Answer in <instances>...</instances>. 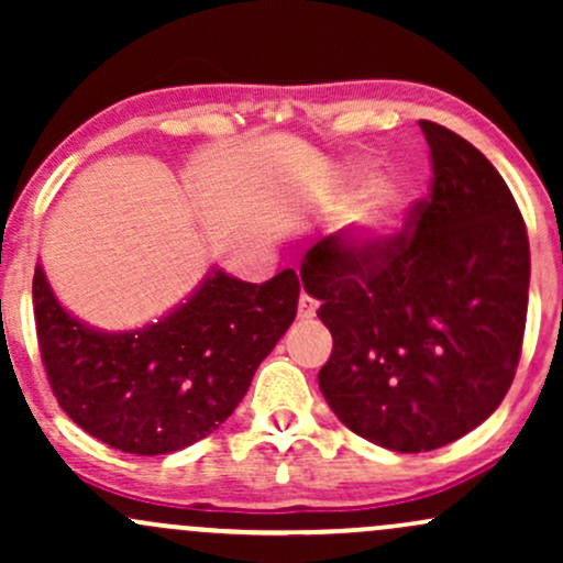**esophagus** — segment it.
Returning <instances> with one entry per match:
<instances>
[{
	"mask_svg": "<svg viewBox=\"0 0 563 563\" xmlns=\"http://www.w3.org/2000/svg\"><path fill=\"white\" fill-rule=\"evenodd\" d=\"M318 314V301L309 294H301L299 299V320H312Z\"/></svg>",
	"mask_w": 563,
	"mask_h": 563,
	"instance_id": "34e87169",
	"label": "esophagus"
}]
</instances>
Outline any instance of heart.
<instances>
[{"label": "heart", "mask_w": 563, "mask_h": 563, "mask_svg": "<svg viewBox=\"0 0 563 563\" xmlns=\"http://www.w3.org/2000/svg\"><path fill=\"white\" fill-rule=\"evenodd\" d=\"M349 190H363L335 222V241L354 260H367L394 241L410 211L412 192L402 179H373L371 161H352L341 174Z\"/></svg>", "instance_id": "obj_1"}]
</instances>
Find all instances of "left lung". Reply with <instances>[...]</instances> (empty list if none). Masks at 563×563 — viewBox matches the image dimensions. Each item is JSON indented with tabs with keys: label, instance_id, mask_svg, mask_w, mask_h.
<instances>
[{
	"label": "left lung",
	"instance_id": "1",
	"mask_svg": "<svg viewBox=\"0 0 563 563\" xmlns=\"http://www.w3.org/2000/svg\"><path fill=\"white\" fill-rule=\"evenodd\" d=\"M434 185L407 230L367 260L314 243L301 283L333 335L320 391L378 448L429 452L506 397L527 322L529 241L508 185L471 142L421 121Z\"/></svg>",
	"mask_w": 563,
	"mask_h": 563
}]
</instances>
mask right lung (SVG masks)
Returning <instances> with one entry per match:
<instances>
[{"label": "right lung", "instance_id": "1", "mask_svg": "<svg viewBox=\"0 0 563 563\" xmlns=\"http://www.w3.org/2000/svg\"><path fill=\"white\" fill-rule=\"evenodd\" d=\"M299 277L243 283L211 267L164 318L100 331L70 314L36 264L34 318L42 363L76 426L132 455H166L232 416L256 367L296 318Z\"/></svg>", "mask_w": 563, "mask_h": 563}]
</instances>
